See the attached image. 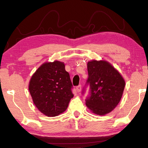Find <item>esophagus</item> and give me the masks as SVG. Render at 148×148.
I'll return each instance as SVG.
<instances>
[{"label": "esophagus", "instance_id": "34e87169", "mask_svg": "<svg viewBox=\"0 0 148 148\" xmlns=\"http://www.w3.org/2000/svg\"><path fill=\"white\" fill-rule=\"evenodd\" d=\"M81 89H82L81 85H79V86H77L76 87V90H77V92H80V91H81Z\"/></svg>", "mask_w": 148, "mask_h": 148}]
</instances>
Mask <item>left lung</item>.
I'll list each match as a JSON object with an SVG mask.
<instances>
[{"label": "left lung", "mask_w": 148, "mask_h": 148, "mask_svg": "<svg viewBox=\"0 0 148 148\" xmlns=\"http://www.w3.org/2000/svg\"><path fill=\"white\" fill-rule=\"evenodd\" d=\"M87 71L89 77L86 86L89 85L90 90L86 104L92 113L104 116L119 104L125 88V80L111 64L105 61H89Z\"/></svg>", "instance_id": "1"}]
</instances>
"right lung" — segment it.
<instances>
[{
  "label": "right lung",
  "instance_id": "add662e5",
  "mask_svg": "<svg viewBox=\"0 0 148 148\" xmlns=\"http://www.w3.org/2000/svg\"><path fill=\"white\" fill-rule=\"evenodd\" d=\"M70 75L64 62H45L32 75L29 90L35 106L42 114L55 117L68 108L74 95Z\"/></svg>",
  "mask_w": 148,
  "mask_h": 148
}]
</instances>
